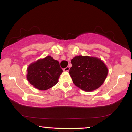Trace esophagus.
Here are the masks:
<instances>
[{"label": "esophagus", "mask_w": 132, "mask_h": 132, "mask_svg": "<svg viewBox=\"0 0 132 132\" xmlns=\"http://www.w3.org/2000/svg\"><path fill=\"white\" fill-rule=\"evenodd\" d=\"M69 70H70L69 67H67L66 68H64V71H69Z\"/></svg>", "instance_id": "34e87169"}]
</instances>
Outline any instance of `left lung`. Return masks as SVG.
<instances>
[{"instance_id":"8db88e82","label":"left lung","mask_w":132,"mask_h":132,"mask_svg":"<svg viewBox=\"0 0 132 132\" xmlns=\"http://www.w3.org/2000/svg\"><path fill=\"white\" fill-rule=\"evenodd\" d=\"M71 62L69 73L74 84L85 91L98 89L107 77L108 69L100 59L78 56Z\"/></svg>"}]
</instances>
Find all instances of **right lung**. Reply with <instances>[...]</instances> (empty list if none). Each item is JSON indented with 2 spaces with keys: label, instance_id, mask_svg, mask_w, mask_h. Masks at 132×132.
<instances>
[{
  "label": "right lung",
  "instance_id": "1",
  "mask_svg": "<svg viewBox=\"0 0 132 132\" xmlns=\"http://www.w3.org/2000/svg\"><path fill=\"white\" fill-rule=\"evenodd\" d=\"M27 79L39 90L44 91L53 87L58 82L62 73L57 61L48 56L29 65L27 69Z\"/></svg>",
  "mask_w": 132,
  "mask_h": 132
}]
</instances>
